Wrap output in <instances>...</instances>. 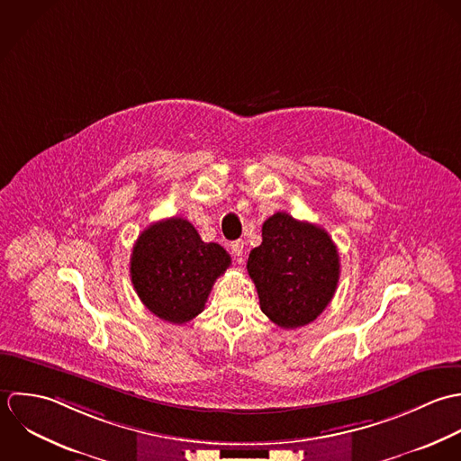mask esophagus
<instances>
[{
  "label": "esophagus",
  "instance_id": "34e87169",
  "mask_svg": "<svg viewBox=\"0 0 461 461\" xmlns=\"http://www.w3.org/2000/svg\"><path fill=\"white\" fill-rule=\"evenodd\" d=\"M230 249L231 253L235 255V258L240 262L242 260V255H244V242L242 240H235L230 244Z\"/></svg>",
  "mask_w": 461,
  "mask_h": 461
}]
</instances>
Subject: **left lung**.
Here are the masks:
<instances>
[{"instance_id":"8db88e82","label":"left lung","mask_w":461,"mask_h":461,"mask_svg":"<svg viewBox=\"0 0 461 461\" xmlns=\"http://www.w3.org/2000/svg\"><path fill=\"white\" fill-rule=\"evenodd\" d=\"M248 273L262 312L279 328L294 330L313 322L333 299L340 258L326 230L277 212L262 226Z\"/></svg>"}]
</instances>
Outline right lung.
<instances>
[{
  "label": "right lung",
  "instance_id": "obj_1",
  "mask_svg": "<svg viewBox=\"0 0 461 461\" xmlns=\"http://www.w3.org/2000/svg\"><path fill=\"white\" fill-rule=\"evenodd\" d=\"M231 258L215 242H203L182 217L148 226L137 239L130 275L137 295L158 319L185 324L204 308L215 279Z\"/></svg>",
  "mask_w": 461,
  "mask_h": 461
}]
</instances>
